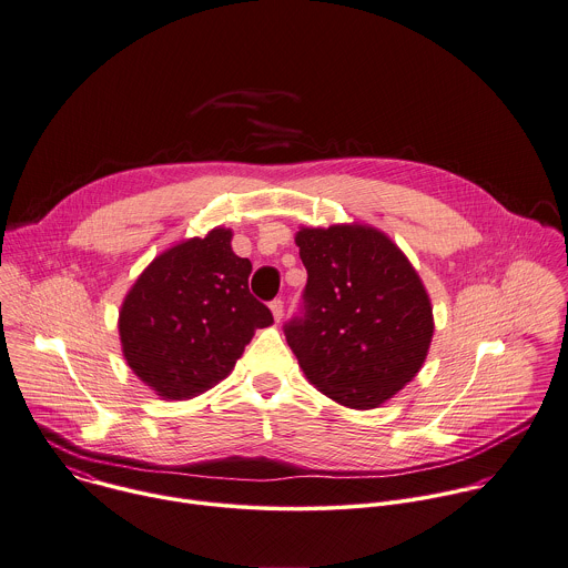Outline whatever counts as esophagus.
Segmentation results:
<instances>
[{
	"label": "esophagus",
	"mask_w": 568,
	"mask_h": 568,
	"mask_svg": "<svg viewBox=\"0 0 568 568\" xmlns=\"http://www.w3.org/2000/svg\"><path fill=\"white\" fill-rule=\"evenodd\" d=\"M270 310H272V314H274V321H281V318H283V301H281V298H274V301L270 303Z\"/></svg>",
	"instance_id": "34e87169"
}]
</instances>
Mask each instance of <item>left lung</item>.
<instances>
[{
	"label": "left lung",
	"instance_id": "obj_1",
	"mask_svg": "<svg viewBox=\"0 0 568 568\" xmlns=\"http://www.w3.org/2000/svg\"><path fill=\"white\" fill-rule=\"evenodd\" d=\"M303 312L285 338L307 381L349 409H374L423 367L434 314L407 256L367 225L301 227Z\"/></svg>",
	"mask_w": 568,
	"mask_h": 568
}]
</instances>
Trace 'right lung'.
<instances>
[{
    "label": "right lung",
    "instance_id": "right-lung-1",
    "mask_svg": "<svg viewBox=\"0 0 568 568\" xmlns=\"http://www.w3.org/2000/svg\"><path fill=\"white\" fill-rule=\"evenodd\" d=\"M214 227L159 254L119 312L130 369L161 398L185 400L223 381L258 327L274 323L250 294L252 263Z\"/></svg>",
    "mask_w": 568,
    "mask_h": 568
}]
</instances>
